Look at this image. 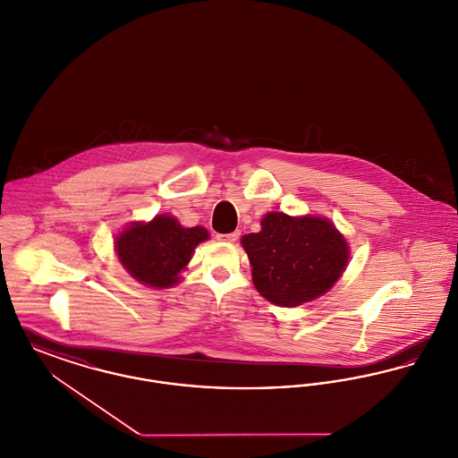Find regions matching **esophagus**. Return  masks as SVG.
Returning a JSON list of instances; mask_svg holds the SVG:
<instances>
[{"label": "esophagus", "mask_w": 458, "mask_h": 458, "mask_svg": "<svg viewBox=\"0 0 458 458\" xmlns=\"http://www.w3.org/2000/svg\"><path fill=\"white\" fill-rule=\"evenodd\" d=\"M240 232H232V233H218L216 235V239L221 240V242H235V240L239 239Z\"/></svg>", "instance_id": "obj_1"}]
</instances>
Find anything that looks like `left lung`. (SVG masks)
I'll return each instance as SVG.
<instances>
[{"mask_svg":"<svg viewBox=\"0 0 458 458\" xmlns=\"http://www.w3.org/2000/svg\"><path fill=\"white\" fill-rule=\"evenodd\" d=\"M252 282L264 299L280 307L310 302L338 282L349 262V243L321 216L267 213L261 232L242 237Z\"/></svg>","mask_w":458,"mask_h":458,"instance_id":"left-lung-1","label":"left lung"}]
</instances>
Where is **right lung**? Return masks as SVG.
Returning a JSON list of instances; mask_svg holds the SVG:
<instances>
[{"label": "right lung", "mask_w": 458, "mask_h": 458, "mask_svg": "<svg viewBox=\"0 0 458 458\" xmlns=\"http://www.w3.org/2000/svg\"><path fill=\"white\" fill-rule=\"evenodd\" d=\"M208 239L202 226L183 228L174 216L157 215L149 223L129 225L114 239V250L131 278L151 288H170L180 282L197 245Z\"/></svg>", "instance_id": "1"}]
</instances>
